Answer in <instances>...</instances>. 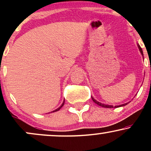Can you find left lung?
Returning <instances> with one entry per match:
<instances>
[{"instance_id":"obj_1","label":"left lung","mask_w":151,"mask_h":151,"mask_svg":"<svg viewBox=\"0 0 151 151\" xmlns=\"http://www.w3.org/2000/svg\"><path fill=\"white\" fill-rule=\"evenodd\" d=\"M138 49H139V50H140V52H141V55H143V50H142L141 47H140V45H138ZM91 99H92L93 101L94 102L95 104H96L99 105V106H102V107H104V108H114L113 106H111V105H106V104H104L100 103V102H99V101H96V100H95L94 99H93V98L92 97V96H91ZM126 104H127V103H126V104H121V105H120V106H114V108H116V107H119V106H125V105H126Z\"/></svg>"}]
</instances>
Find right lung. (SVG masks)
<instances>
[{"mask_svg": "<svg viewBox=\"0 0 151 151\" xmlns=\"http://www.w3.org/2000/svg\"><path fill=\"white\" fill-rule=\"evenodd\" d=\"M64 104H65V100H64V101H63V103H62V105H61V106H60V107H59V108H58V109H55V111H52V112H55V111H59V110H60V109H61V108H62V106H63V105H64Z\"/></svg>", "mask_w": 151, "mask_h": 151, "instance_id": "right-lung-1", "label": "right lung"}]
</instances>
